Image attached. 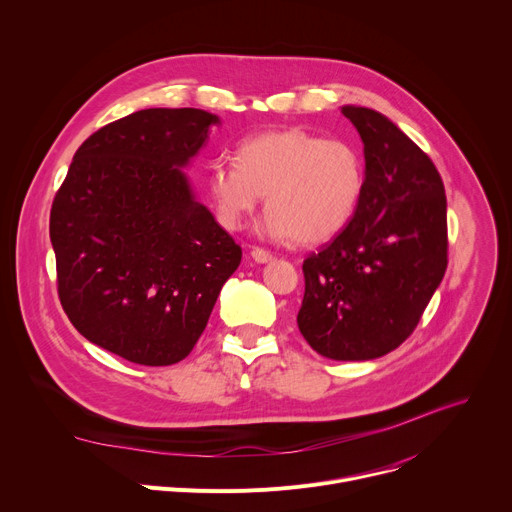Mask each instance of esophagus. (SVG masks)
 Segmentation results:
<instances>
[{
  "label": "esophagus",
  "instance_id": "1",
  "mask_svg": "<svg viewBox=\"0 0 512 512\" xmlns=\"http://www.w3.org/2000/svg\"><path fill=\"white\" fill-rule=\"evenodd\" d=\"M251 257H253V261H255V263H269V261L273 259V255H271L269 251L259 249V247H255V249L251 251Z\"/></svg>",
  "mask_w": 512,
  "mask_h": 512
}]
</instances>
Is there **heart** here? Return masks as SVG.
<instances>
[{
    "label": "heart",
    "mask_w": 512,
    "mask_h": 512,
    "mask_svg": "<svg viewBox=\"0 0 512 512\" xmlns=\"http://www.w3.org/2000/svg\"><path fill=\"white\" fill-rule=\"evenodd\" d=\"M206 192L225 231H239L265 196L267 210L257 225L263 237L324 243L356 214L364 164L350 141L324 139L304 127L273 129L243 139L235 162H214Z\"/></svg>",
    "instance_id": "1"
}]
</instances>
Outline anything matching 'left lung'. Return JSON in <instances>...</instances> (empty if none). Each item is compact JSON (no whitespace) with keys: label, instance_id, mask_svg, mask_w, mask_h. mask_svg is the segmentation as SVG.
Listing matches in <instances>:
<instances>
[{"label":"left lung","instance_id":"1","mask_svg":"<svg viewBox=\"0 0 512 512\" xmlns=\"http://www.w3.org/2000/svg\"><path fill=\"white\" fill-rule=\"evenodd\" d=\"M362 139L364 194L352 221L304 261L298 328L332 360H373L417 326L448 267L444 182L383 113L344 105Z\"/></svg>","mask_w":512,"mask_h":512}]
</instances>
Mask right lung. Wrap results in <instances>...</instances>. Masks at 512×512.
Wrapping results in <instances>:
<instances>
[{
    "label": "right lung",
    "instance_id": "add662e5",
    "mask_svg": "<svg viewBox=\"0 0 512 512\" xmlns=\"http://www.w3.org/2000/svg\"><path fill=\"white\" fill-rule=\"evenodd\" d=\"M221 117L143 109L77 150L50 210L58 296L89 342L145 367L186 358L241 247L186 168Z\"/></svg>",
    "mask_w": 512,
    "mask_h": 512
}]
</instances>
